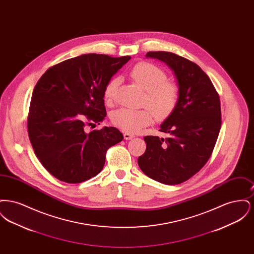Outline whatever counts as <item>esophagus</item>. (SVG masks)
Instances as JSON below:
<instances>
[{
  "label": "esophagus",
  "instance_id": "esophagus-1",
  "mask_svg": "<svg viewBox=\"0 0 254 254\" xmlns=\"http://www.w3.org/2000/svg\"><path fill=\"white\" fill-rule=\"evenodd\" d=\"M135 136L133 135V134H131V133L129 132H125L124 133V138L126 139V140H131V139H133Z\"/></svg>",
  "mask_w": 254,
  "mask_h": 254
}]
</instances>
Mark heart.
Segmentation results:
<instances>
[{"mask_svg": "<svg viewBox=\"0 0 254 254\" xmlns=\"http://www.w3.org/2000/svg\"><path fill=\"white\" fill-rule=\"evenodd\" d=\"M133 81L145 91L144 104L148 109H116L111 114L114 126L127 132H137L153 121V116L158 120L168 118L176 108L179 99L177 85L167 81V74L157 65L150 63H140L131 71ZM119 85V78H113L105 87L104 95L108 102H111Z\"/></svg>", "mask_w": 254, "mask_h": 254, "instance_id": "b5f03b06", "label": "heart"}]
</instances>
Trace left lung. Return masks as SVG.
<instances>
[{"label":"left lung","mask_w":254,"mask_h":254,"mask_svg":"<svg viewBox=\"0 0 254 254\" xmlns=\"http://www.w3.org/2000/svg\"><path fill=\"white\" fill-rule=\"evenodd\" d=\"M146 58L165 63L173 71L179 89L173 112L160 126L169 137H144L146 148L138 158L141 170L165 185L189 180L210 157L221 128V107L216 89L199 65L167 51L147 52Z\"/></svg>","instance_id":"left-lung-1"}]
</instances>
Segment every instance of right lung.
<instances>
[{
    "instance_id": "1",
    "label": "right lung",
    "mask_w": 254,
    "mask_h": 254,
    "mask_svg": "<svg viewBox=\"0 0 254 254\" xmlns=\"http://www.w3.org/2000/svg\"><path fill=\"white\" fill-rule=\"evenodd\" d=\"M84 54L49 68L33 90L27 128L39 161L60 181H86L103 169L106 153L124 136L116 127L87 133L107 116L104 91L112 76L130 60Z\"/></svg>"
}]
</instances>
